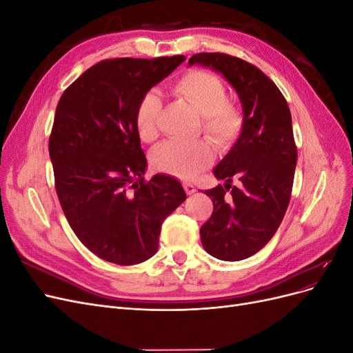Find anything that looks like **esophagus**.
I'll return each instance as SVG.
<instances>
[{"mask_svg":"<svg viewBox=\"0 0 353 353\" xmlns=\"http://www.w3.org/2000/svg\"><path fill=\"white\" fill-rule=\"evenodd\" d=\"M184 190H185L187 194H193L196 191V185L191 184V183H184Z\"/></svg>","mask_w":353,"mask_h":353,"instance_id":"esophagus-1","label":"esophagus"}]
</instances>
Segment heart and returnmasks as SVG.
<instances>
[{
    "label": "heart",
    "instance_id": "heart-1",
    "mask_svg": "<svg viewBox=\"0 0 353 353\" xmlns=\"http://www.w3.org/2000/svg\"><path fill=\"white\" fill-rule=\"evenodd\" d=\"M172 90L201 114L203 131L216 144L228 145L241 132V110L227 100V87L218 74L199 69L190 70L172 83ZM160 110L162 99L154 90L144 92L138 100L134 123L141 141L153 143L159 137ZM150 160L160 172L190 179L212 162V150L206 141H166L154 148Z\"/></svg>",
    "mask_w": 353,
    "mask_h": 353
}]
</instances>
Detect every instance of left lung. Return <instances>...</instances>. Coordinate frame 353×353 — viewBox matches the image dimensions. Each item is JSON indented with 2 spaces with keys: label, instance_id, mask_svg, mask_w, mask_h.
Listing matches in <instances>:
<instances>
[{
  "label": "left lung",
  "instance_id": "1",
  "mask_svg": "<svg viewBox=\"0 0 353 353\" xmlns=\"http://www.w3.org/2000/svg\"><path fill=\"white\" fill-rule=\"evenodd\" d=\"M188 63L221 72L243 104L241 135L213 170L225 185L205 191L213 212L200 228L203 248L213 258L241 261L272 239L290 203L297 162L290 109L279 87L249 61L199 52Z\"/></svg>",
  "mask_w": 353,
  "mask_h": 353
}]
</instances>
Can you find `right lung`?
I'll list each match as a JSON object with an SVG mask.
<instances>
[{
    "label": "right lung",
    "mask_w": 353,
    "mask_h": 353,
    "mask_svg": "<svg viewBox=\"0 0 353 353\" xmlns=\"http://www.w3.org/2000/svg\"><path fill=\"white\" fill-rule=\"evenodd\" d=\"M184 60H101L59 100L48 141L56 193L81 243L108 262L152 258L162 222L187 199L172 176L144 179L147 159L134 123L141 95Z\"/></svg>",
    "instance_id": "1"
}]
</instances>
